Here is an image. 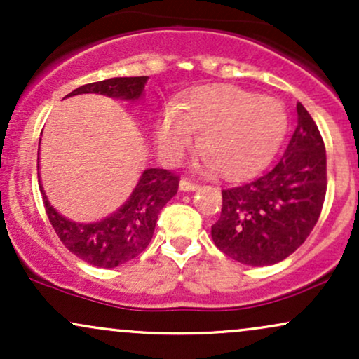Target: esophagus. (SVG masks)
Segmentation results:
<instances>
[{
    "label": "esophagus",
    "mask_w": 359,
    "mask_h": 359,
    "mask_svg": "<svg viewBox=\"0 0 359 359\" xmlns=\"http://www.w3.org/2000/svg\"><path fill=\"white\" fill-rule=\"evenodd\" d=\"M179 189L182 192H194V191H199V184H194L191 180L182 179L179 184Z\"/></svg>",
    "instance_id": "obj_1"
}]
</instances>
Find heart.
<instances>
[{
  "label": "heart",
  "mask_w": 359,
  "mask_h": 359,
  "mask_svg": "<svg viewBox=\"0 0 359 359\" xmlns=\"http://www.w3.org/2000/svg\"><path fill=\"white\" fill-rule=\"evenodd\" d=\"M282 102L255 96L236 86H203L162 109L155 123L160 155L168 162L182 156L199 133L196 165L240 179L258 172L275 154L285 133Z\"/></svg>",
  "instance_id": "heart-1"
}]
</instances>
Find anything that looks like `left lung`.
I'll return each instance as SVG.
<instances>
[{
    "mask_svg": "<svg viewBox=\"0 0 359 359\" xmlns=\"http://www.w3.org/2000/svg\"><path fill=\"white\" fill-rule=\"evenodd\" d=\"M325 148L314 119L297 104V128L282 158L266 174L222 191L211 228L214 245L243 265L282 262L306 241L323 209Z\"/></svg>",
    "mask_w": 359,
    "mask_h": 359,
    "instance_id": "left-lung-1",
    "label": "left lung"
}]
</instances>
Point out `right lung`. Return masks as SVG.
Instances as JSON below:
<instances>
[{
    "label": "right lung",
    "mask_w": 359,
    "mask_h": 359,
    "mask_svg": "<svg viewBox=\"0 0 359 359\" xmlns=\"http://www.w3.org/2000/svg\"><path fill=\"white\" fill-rule=\"evenodd\" d=\"M147 81V76L111 77L81 86L65 97L102 94L113 100L138 102L143 100ZM36 167L40 168V163H36ZM39 185L48 219L65 248L90 265L114 269L138 257L147 248L154 236L160 211L177 194L179 177L163 168H145L125 203L109 216L94 222H76L62 216L48 201L40 174Z\"/></svg>",
    "instance_id": "right-lung-1"
}]
</instances>
